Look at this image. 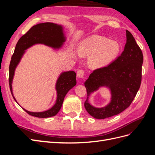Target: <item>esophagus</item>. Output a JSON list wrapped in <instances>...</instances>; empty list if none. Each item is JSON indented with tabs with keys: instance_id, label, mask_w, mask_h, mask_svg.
Wrapping results in <instances>:
<instances>
[{
	"instance_id": "obj_1",
	"label": "esophagus",
	"mask_w": 155,
	"mask_h": 155,
	"mask_svg": "<svg viewBox=\"0 0 155 155\" xmlns=\"http://www.w3.org/2000/svg\"><path fill=\"white\" fill-rule=\"evenodd\" d=\"M84 73L85 72L83 70H79L77 72V77L79 78H82L84 76Z\"/></svg>"
}]
</instances>
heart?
Returning <instances> with one entry per match:
<instances>
[{"mask_svg":"<svg viewBox=\"0 0 155 155\" xmlns=\"http://www.w3.org/2000/svg\"><path fill=\"white\" fill-rule=\"evenodd\" d=\"M121 50L118 41L105 37L92 36L84 40L79 46L78 53L88 59V65L92 69L107 67L118 57Z\"/></svg>","mask_w":155,"mask_h":155,"instance_id":"1","label":"heart"}]
</instances>
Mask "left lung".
<instances>
[{
  "label": "left lung",
  "mask_w": 155,
  "mask_h": 155,
  "mask_svg": "<svg viewBox=\"0 0 155 155\" xmlns=\"http://www.w3.org/2000/svg\"><path fill=\"white\" fill-rule=\"evenodd\" d=\"M127 41L121 54L107 67L96 69L85 82L87 97L85 107L96 119L115 116L129 107L139 90L142 81L143 54L131 33L126 30ZM110 88L111 100L105 107L97 108L88 101L89 97L100 87Z\"/></svg>",
  "instance_id": "left-lung-1"
}]
</instances>
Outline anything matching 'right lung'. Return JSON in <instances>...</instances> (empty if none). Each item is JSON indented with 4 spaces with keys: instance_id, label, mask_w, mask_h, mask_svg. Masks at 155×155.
<instances>
[{
    "instance_id": "1",
    "label": "right lung",
    "mask_w": 155,
    "mask_h": 155,
    "mask_svg": "<svg viewBox=\"0 0 155 155\" xmlns=\"http://www.w3.org/2000/svg\"><path fill=\"white\" fill-rule=\"evenodd\" d=\"M66 41L63 28L52 22H45L31 27L26 34L22 35L16 45L9 67V85L14 100L12 91V81L15 70L19 63L25 50L37 44H43L54 49L61 48ZM76 85V74L74 71L63 72L60 74L55 84L57 99L51 109L43 112H30L22 108L28 114L37 118H49L58 113L62 106L64 98L67 92Z\"/></svg>"
}]
</instances>
